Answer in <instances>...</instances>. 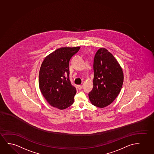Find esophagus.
<instances>
[{
	"instance_id": "esophagus-1",
	"label": "esophagus",
	"mask_w": 154,
	"mask_h": 154,
	"mask_svg": "<svg viewBox=\"0 0 154 154\" xmlns=\"http://www.w3.org/2000/svg\"><path fill=\"white\" fill-rule=\"evenodd\" d=\"M82 85H77V88L79 90H81L82 89Z\"/></svg>"
}]
</instances>
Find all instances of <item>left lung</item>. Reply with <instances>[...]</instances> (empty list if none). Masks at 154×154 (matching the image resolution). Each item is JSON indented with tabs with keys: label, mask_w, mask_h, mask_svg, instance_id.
Returning a JSON list of instances; mask_svg holds the SVG:
<instances>
[{
	"label": "left lung",
	"mask_w": 154,
	"mask_h": 154,
	"mask_svg": "<svg viewBox=\"0 0 154 154\" xmlns=\"http://www.w3.org/2000/svg\"><path fill=\"white\" fill-rule=\"evenodd\" d=\"M94 87L89 94L90 102L98 108L112 103L121 90L124 76L117 60L105 48L98 50L94 57Z\"/></svg>",
	"instance_id": "1"
}]
</instances>
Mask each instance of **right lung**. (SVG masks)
Here are the masks:
<instances>
[{
	"label": "right lung",
	"instance_id": "obj_1",
	"mask_svg": "<svg viewBox=\"0 0 154 154\" xmlns=\"http://www.w3.org/2000/svg\"><path fill=\"white\" fill-rule=\"evenodd\" d=\"M80 47L58 48L46 56L38 75L39 87L51 106L64 110L74 103L76 89L69 79V62Z\"/></svg>",
	"mask_w": 154,
	"mask_h": 154
}]
</instances>
